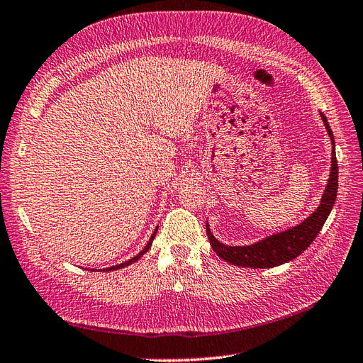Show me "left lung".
Masks as SVG:
<instances>
[{"label": "left lung", "mask_w": 363, "mask_h": 363, "mask_svg": "<svg viewBox=\"0 0 363 363\" xmlns=\"http://www.w3.org/2000/svg\"><path fill=\"white\" fill-rule=\"evenodd\" d=\"M320 116L332 142V164L329 179H327L325 190L323 193L318 208L315 209L306 220H303L300 225L282 232L273 233V235L265 237L250 245H226L223 242H220L213 235V232L209 229V225L206 221L208 240L211 242L213 250L221 259L238 267L272 268L297 258V256L305 252L311 245V242L317 238L327 217H329L332 211L337 194V161L335 152V138L330 130V125L327 122V118L321 111Z\"/></svg>", "instance_id": "left-lung-1"}]
</instances>
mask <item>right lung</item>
Wrapping results in <instances>:
<instances>
[{
    "instance_id": "right-lung-1",
    "label": "right lung",
    "mask_w": 363,
    "mask_h": 363,
    "mask_svg": "<svg viewBox=\"0 0 363 363\" xmlns=\"http://www.w3.org/2000/svg\"><path fill=\"white\" fill-rule=\"evenodd\" d=\"M157 232H158V226L155 228V230H154V233H152L150 235V238H149V241H147V244L145 245V249L140 252L138 255H135L134 258H131V259H128V261H125V262H122V264H118V265H113V267H108V268H104L102 272H113V270H121V268H123V267H128V265H131V264H134V262H137L140 258H142V256L150 249V245H152V241H154V238H155V235H157Z\"/></svg>"
}]
</instances>
